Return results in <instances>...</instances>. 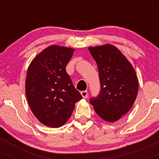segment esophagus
Listing matches in <instances>:
<instances>
[{"label": "esophagus", "instance_id": "34e87169", "mask_svg": "<svg viewBox=\"0 0 159 159\" xmlns=\"http://www.w3.org/2000/svg\"><path fill=\"white\" fill-rule=\"evenodd\" d=\"M81 94L82 96V97L83 98H87V96H88V93H87V90H84V91H82V92H81Z\"/></svg>", "mask_w": 159, "mask_h": 159}]
</instances>
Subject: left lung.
Wrapping results in <instances>:
<instances>
[{
	"mask_svg": "<svg viewBox=\"0 0 159 159\" xmlns=\"http://www.w3.org/2000/svg\"><path fill=\"white\" fill-rule=\"evenodd\" d=\"M97 63L100 91L90 102L98 116L107 122H115L131 109L138 90L134 68L125 56L112 45L90 47Z\"/></svg>",
	"mask_w": 159,
	"mask_h": 159,
	"instance_id": "left-lung-1",
	"label": "left lung"
}]
</instances>
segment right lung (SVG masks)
Wrapping results in <instances>:
<instances>
[{
    "label": "right lung",
    "mask_w": 159,
    "mask_h": 159,
    "mask_svg": "<svg viewBox=\"0 0 159 159\" xmlns=\"http://www.w3.org/2000/svg\"><path fill=\"white\" fill-rule=\"evenodd\" d=\"M74 52L67 47L49 46L33 60L27 69V102L34 116L48 127L64 125L75 103L82 98L66 71Z\"/></svg>",
    "instance_id": "obj_1"
}]
</instances>
